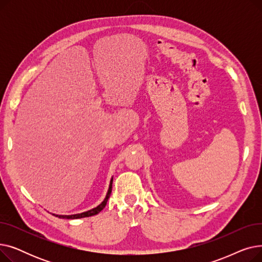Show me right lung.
I'll return each mask as SVG.
<instances>
[{
    "instance_id": "1",
    "label": "right lung",
    "mask_w": 262,
    "mask_h": 262,
    "mask_svg": "<svg viewBox=\"0 0 262 262\" xmlns=\"http://www.w3.org/2000/svg\"><path fill=\"white\" fill-rule=\"evenodd\" d=\"M112 189H113V178L112 181H110V184H109V188H108V191H107V194H106V198L104 199V201L99 205L96 206L95 208L91 209V210H88V211H85V212H81V213H76V214H71V215H60V214H54L55 216H58L60 219H80V217H87V216H92V215H95L98 214L99 212H101L104 208L105 206L107 204V201L110 196V193H112Z\"/></svg>"
}]
</instances>
